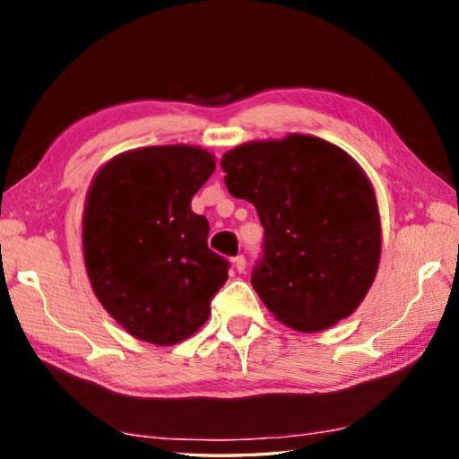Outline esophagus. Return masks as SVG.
I'll return each instance as SVG.
<instances>
[{"label":"esophagus","mask_w":459,"mask_h":459,"mask_svg":"<svg viewBox=\"0 0 459 459\" xmlns=\"http://www.w3.org/2000/svg\"><path fill=\"white\" fill-rule=\"evenodd\" d=\"M232 262H235V268H237L238 274H242V272L247 270V258L242 256V255H238V256H237L235 260H232Z\"/></svg>","instance_id":"1"}]
</instances>
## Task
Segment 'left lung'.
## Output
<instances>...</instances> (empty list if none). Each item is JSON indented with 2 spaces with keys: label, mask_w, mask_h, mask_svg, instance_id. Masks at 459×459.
<instances>
[{
  "label": "left lung",
  "mask_w": 459,
  "mask_h": 459,
  "mask_svg": "<svg viewBox=\"0 0 459 459\" xmlns=\"http://www.w3.org/2000/svg\"><path fill=\"white\" fill-rule=\"evenodd\" d=\"M232 197L264 227L252 286L288 327L321 331L349 317L380 258L375 191L353 158L314 135L250 142L221 160Z\"/></svg>",
  "instance_id": "obj_1"
}]
</instances>
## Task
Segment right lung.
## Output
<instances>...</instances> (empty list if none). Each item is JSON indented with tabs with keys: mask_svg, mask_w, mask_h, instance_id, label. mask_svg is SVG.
I'll return each instance as SVG.
<instances>
[{
	"mask_svg": "<svg viewBox=\"0 0 459 459\" xmlns=\"http://www.w3.org/2000/svg\"><path fill=\"white\" fill-rule=\"evenodd\" d=\"M214 158L191 145L122 153L96 173L82 217L86 272L96 298L142 341L173 345L193 335L229 278L207 245L209 221L191 199Z\"/></svg>",
	"mask_w": 459,
	"mask_h": 459,
	"instance_id": "right-lung-1",
	"label": "right lung"
}]
</instances>
